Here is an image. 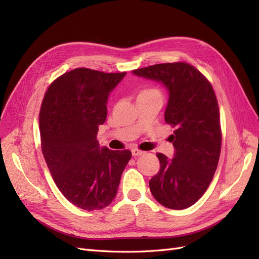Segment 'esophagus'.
<instances>
[{
  "label": "esophagus",
  "instance_id": "esophagus-1",
  "mask_svg": "<svg viewBox=\"0 0 259 259\" xmlns=\"http://www.w3.org/2000/svg\"><path fill=\"white\" fill-rule=\"evenodd\" d=\"M132 154H133V156H138V155L144 154V151L139 150V149L135 148V149H133V150H132Z\"/></svg>",
  "mask_w": 259,
  "mask_h": 259
}]
</instances>
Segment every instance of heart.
I'll use <instances>...</instances> for the list:
<instances>
[{
	"label": "heart",
	"instance_id": "obj_1",
	"mask_svg": "<svg viewBox=\"0 0 259 259\" xmlns=\"http://www.w3.org/2000/svg\"><path fill=\"white\" fill-rule=\"evenodd\" d=\"M152 92H158V91H155V90H148V91H145V92H143V93H152Z\"/></svg>",
	"mask_w": 259,
	"mask_h": 259
}]
</instances>
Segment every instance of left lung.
Wrapping results in <instances>:
<instances>
[{"instance_id": "obj_1", "label": "left lung", "mask_w": 259, "mask_h": 259, "mask_svg": "<svg viewBox=\"0 0 259 259\" xmlns=\"http://www.w3.org/2000/svg\"><path fill=\"white\" fill-rule=\"evenodd\" d=\"M162 83L168 92L164 113L176 127L173 159L158 153L160 170L149 187L160 204L171 209L193 205L208 188L221 155V116L215 92L198 69L186 62L159 64L133 71Z\"/></svg>"}]
</instances>
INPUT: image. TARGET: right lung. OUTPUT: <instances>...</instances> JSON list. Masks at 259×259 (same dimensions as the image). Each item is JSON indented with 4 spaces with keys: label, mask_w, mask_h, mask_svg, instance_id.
<instances>
[{
    "label": "right lung",
    "mask_w": 259,
    "mask_h": 259,
    "mask_svg": "<svg viewBox=\"0 0 259 259\" xmlns=\"http://www.w3.org/2000/svg\"><path fill=\"white\" fill-rule=\"evenodd\" d=\"M126 72L77 68L55 80L40 111L42 152L55 184L75 206L96 210L115 198L130 150L99 147L107 103Z\"/></svg>",
    "instance_id": "add662e5"
}]
</instances>
